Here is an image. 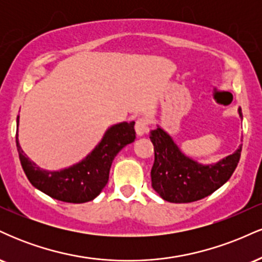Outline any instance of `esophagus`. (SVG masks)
Returning a JSON list of instances; mask_svg holds the SVG:
<instances>
[{"label":"esophagus","mask_w":262,"mask_h":262,"mask_svg":"<svg viewBox=\"0 0 262 262\" xmlns=\"http://www.w3.org/2000/svg\"><path fill=\"white\" fill-rule=\"evenodd\" d=\"M135 132L138 137H143L148 132V121L145 118H138L135 122Z\"/></svg>","instance_id":"1"}]
</instances>
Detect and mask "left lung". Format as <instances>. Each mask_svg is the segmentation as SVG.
I'll use <instances>...</instances> for the list:
<instances>
[{
	"label": "left lung",
	"instance_id": "obj_1",
	"mask_svg": "<svg viewBox=\"0 0 262 262\" xmlns=\"http://www.w3.org/2000/svg\"><path fill=\"white\" fill-rule=\"evenodd\" d=\"M237 113L243 119L242 108ZM150 140L155 151L151 186L162 200L172 203L194 202L217 191L233 175L242 154L240 144L233 154L218 162L201 164L183 154L160 125L150 132Z\"/></svg>",
	"mask_w": 262,
	"mask_h": 262
}]
</instances>
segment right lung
<instances>
[{
	"label": "right lung",
	"mask_w": 262,
	"mask_h": 262,
	"mask_svg": "<svg viewBox=\"0 0 262 262\" xmlns=\"http://www.w3.org/2000/svg\"><path fill=\"white\" fill-rule=\"evenodd\" d=\"M18 124L19 116L17 117V150L29 182L54 200L69 203H85L95 200L107 185L114 158L135 139V122L118 123L107 129L100 143L85 159L73 166L50 171L40 169L25 154L18 141Z\"/></svg>",
	"instance_id": "right-lung-1"
}]
</instances>
